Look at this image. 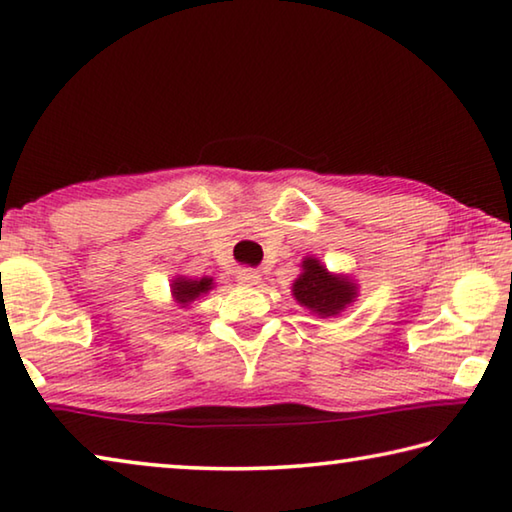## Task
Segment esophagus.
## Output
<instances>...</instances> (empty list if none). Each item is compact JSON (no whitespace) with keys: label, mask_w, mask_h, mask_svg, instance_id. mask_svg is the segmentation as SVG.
Listing matches in <instances>:
<instances>
[{"label":"esophagus","mask_w":512,"mask_h":512,"mask_svg":"<svg viewBox=\"0 0 512 512\" xmlns=\"http://www.w3.org/2000/svg\"><path fill=\"white\" fill-rule=\"evenodd\" d=\"M259 280H262V275L255 268H241V271H237V282L244 284V287H255Z\"/></svg>","instance_id":"esophagus-1"}]
</instances>
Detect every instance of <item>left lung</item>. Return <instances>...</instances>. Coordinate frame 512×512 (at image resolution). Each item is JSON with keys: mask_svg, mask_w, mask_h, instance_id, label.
<instances>
[{"mask_svg": "<svg viewBox=\"0 0 512 512\" xmlns=\"http://www.w3.org/2000/svg\"><path fill=\"white\" fill-rule=\"evenodd\" d=\"M291 296L318 318H336L359 298V284L350 275L327 271V266L311 255L300 262Z\"/></svg>", "mask_w": 512, "mask_h": 512, "instance_id": "left-lung-1", "label": "left lung"}]
</instances>
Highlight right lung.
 Instances as JSON below:
<instances>
[{
  "label": "right lung",
  "instance_id": "right-lung-1",
  "mask_svg": "<svg viewBox=\"0 0 512 512\" xmlns=\"http://www.w3.org/2000/svg\"><path fill=\"white\" fill-rule=\"evenodd\" d=\"M214 289V277H187V275H176L171 280V298L178 307H189L194 300L203 298L205 293Z\"/></svg>",
  "mask_w": 512,
  "mask_h": 512
}]
</instances>
